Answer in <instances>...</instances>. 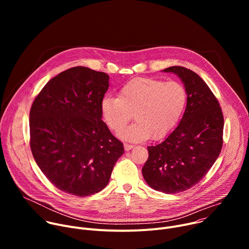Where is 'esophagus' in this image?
<instances>
[{"label":"esophagus","mask_w":249,"mask_h":249,"mask_svg":"<svg viewBox=\"0 0 249 249\" xmlns=\"http://www.w3.org/2000/svg\"><path fill=\"white\" fill-rule=\"evenodd\" d=\"M134 146L133 145H130V144H124V149L125 151H130L131 149H133Z\"/></svg>","instance_id":"1"}]
</instances>
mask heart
<instances>
[{
  "instance_id": "obj_1",
  "label": "heart",
  "mask_w": 249,
  "mask_h": 249,
  "mask_svg": "<svg viewBox=\"0 0 249 249\" xmlns=\"http://www.w3.org/2000/svg\"><path fill=\"white\" fill-rule=\"evenodd\" d=\"M187 103L184 86L176 81L134 79L125 84L118 96L101 100V114L108 127L118 132L132 118L137 121L119 133L126 141L143 142L166 136L180 120Z\"/></svg>"
}]
</instances>
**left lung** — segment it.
<instances>
[{"instance_id": "left-lung-1", "label": "left lung", "mask_w": 249, "mask_h": 249, "mask_svg": "<svg viewBox=\"0 0 249 249\" xmlns=\"http://www.w3.org/2000/svg\"><path fill=\"white\" fill-rule=\"evenodd\" d=\"M163 72L178 76L187 91L183 117L160 144L148 147L142 168L155 190L175 194L196 185L218 159L223 147L224 116L218 99L193 71L173 66Z\"/></svg>"}]
</instances>
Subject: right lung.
Returning a JSON list of instances; mask_svg holds the SVG:
<instances>
[{"mask_svg":"<svg viewBox=\"0 0 249 249\" xmlns=\"http://www.w3.org/2000/svg\"><path fill=\"white\" fill-rule=\"evenodd\" d=\"M109 76L87 67L68 69L35 97L29 113L30 149L61 191L86 197L109 182L124 147L101 120Z\"/></svg>","mask_w":249,"mask_h":249,"instance_id":"add662e5","label":"right lung"}]
</instances>
